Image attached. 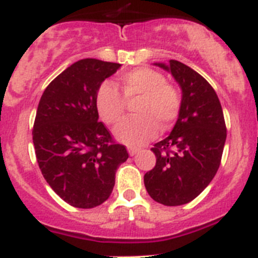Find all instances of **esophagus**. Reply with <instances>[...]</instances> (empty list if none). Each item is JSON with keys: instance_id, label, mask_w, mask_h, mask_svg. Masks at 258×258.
I'll return each mask as SVG.
<instances>
[{"instance_id": "1", "label": "esophagus", "mask_w": 258, "mask_h": 258, "mask_svg": "<svg viewBox=\"0 0 258 258\" xmlns=\"http://www.w3.org/2000/svg\"><path fill=\"white\" fill-rule=\"evenodd\" d=\"M127 152L131 156H134L137 152H140V149H137V147H127Z\"/></svg>"}]
</instances>
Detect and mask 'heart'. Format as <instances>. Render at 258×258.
I'll list each match as a JSON object with an SVG mask.
<instances>
[{"label": "heart", "mask_w": 258, "mask_h": 258, "mask_svg": "<svg viewBox=\"0 0 258 258\" xmlns=\"http://www.w3.org/2000/svg\"><path fill=\"white\" fill-rule=\"evenodd\" d=\"M118 90L116 91L115 89ZM134 103V117L115 129L117 140L127 146H142L161 131L173 126L182 111V95L163 74L138 68L120 77L117 86L103 83L95 93V108L107 125H116L125 115L126 103Z\"/></svg>", "instance_id": "obj_1"}]
</instances>
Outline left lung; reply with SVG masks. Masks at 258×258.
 Returning a JSON list of instances; mask_svg holds the SVG:
<instances>
[{
    "mask_svg": "<svg viewBox=\"0 0 258 258\" xmlns=\"http://www.w3.org/2000/svg\"><path fill=\"white\" fill-rule=\"evenodd\" d=\"M156 66L172 72L182 89V111L172 133L152 147L156 164L145 174L155 202L168 207L194 200L217 173L226 124L217 94L202 75L181 61Z\"/></svg>",
    "mask_w": 258,
    "mask_h": 258,
    "instance_id": "left-lung-1",
    "label": "left lung"
}]
</instances>
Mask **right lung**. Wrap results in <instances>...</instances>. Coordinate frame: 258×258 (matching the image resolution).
<instances>
[{"label": "right lung", "instance_id": "right-lung-1", "mask_svg": "<svg viewBox=\"0 0 258 258\" xmlns=\"http://www.w3.org/2000/svg\"><path fill=\"white\" fill-rule=\"evenodd\" d=\"M118 63L83 59L52 80L33 124L36 159L44 178L75 208L101 206L115 186L116 170L129 154L98 121L95 93Z\"/></svg>", "mask_w": 258, "mask_h": 258}]
</instances>
